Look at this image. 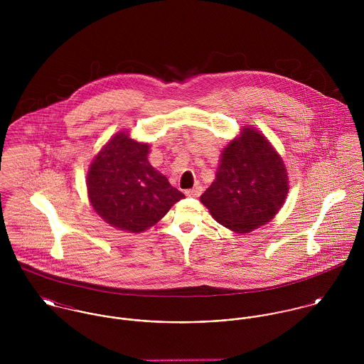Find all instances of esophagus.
Returning a JSON list of instances; mask_svg holds the SVG:
<instances>
[{
  "label": "esophagus",
  "instance_id": "34e87169",
  "mask_svg": "<svg viewBox=\"0 0 364 364\" xmlns=\"http://www.w3.org/2000/svg\"><path fill=\"white\" fill-rule=\"evenodd\" d=\"M202 186H196V188H193V189H189V191H186L185 193H186V196H189V198H199L200 195H202Z\"/></svg>",
  "mask_w": 364,
  "mask_h": 364
}]
</instances>
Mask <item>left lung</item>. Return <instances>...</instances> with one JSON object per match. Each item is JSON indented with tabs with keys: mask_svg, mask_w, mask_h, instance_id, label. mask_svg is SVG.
Segmentation results:
<instances>
[{
	"mask_svg": "<svg viewBox=\"0 0 364 364\" xmlns=\"http://www.w3.org/2000/svg\"><path fill=\"white\" fill-rule=\"evenodd\" d=\"M287 191L282 158L259 132L247 127L224 149L215 181L200 200L221 225L245 234L274 217Z\"/></svg>",
	"mask_w": 364,
	"mask_h": 364,
	"instance_id": "left-lung-1",
	"label": "left lung"
}]
</instances>
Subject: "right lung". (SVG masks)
<instances>
[{
    "label": "right lung",
    "mask_w": 364,
    "mask_h": 364,
    "mask_svg": "<svg viewBox=\"0 0 364 364\" xmlns=\"http://www.w3.org/2000/svg\"><path fill=\"white\" fill-rule=\"evenodd\" d=\"M147 156V144L119 133L91 164L87 178L91 205L122 231L147 230L185 198L150 165Z\"/></svg>",
    "instance_id": "right-lung-1"
}]
</instances>
